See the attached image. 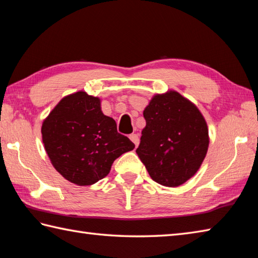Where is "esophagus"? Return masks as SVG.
Instances as JSON below:
<instances>
[{
  "mask_svg": "<svg viewBox=\"0 0 258 258\" xmlns=\"http://www.w3.org/2000/svg\"><path fill=\"white\" fill-rule=\"evenodd\" d=\"M130 140L133 142V143L135 144V146L138 147L139 146V143H140V140H139V135L138 134H131L130 135Z\"/></svg>",
  "mask_w": 258,
  "mask_h": 258,
  "instance_id": "esophagus-1",
  "label": "esophagus"
}]
</instances>
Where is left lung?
I'll list each match as a JSON object with an SVG mask.
<instances>
[{
    "label": "left lung",
    "mask_w": 258,
    "mask_h": 258,
    "mask_svg": "<svg viewBox=\"0 0 258 258\" xmlns=\"http://www.w3.org/2000/svg\"><path fill=\"white\" fill-rule=\"evenodd\" d=\"M136 154L156 183L176 187L199 171L208 149V130L193 103L177 92L157 94L143 112Z\"/></svg>",
    "instance_id": "left-lung-1"
}]
</instances>
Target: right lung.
<instances>
[{
    "mask_svg": "<svg viewBox=\"0 0 258 258\" xmlns=\"http://www.w3.org/2000/svg\"><path fill=\"white\" fill-rule=\"evenodd\" d=\"M42 139L56 171L80 186L105 177L113 162L135 147L103 114L100 98L85 92L59 101L43 122Z\"/></svg>",
    "mask_w": 258,
    "mask_h": 258,
    "instance_id": "obj_1",
    "label": "right lung"
}]
</instances>
